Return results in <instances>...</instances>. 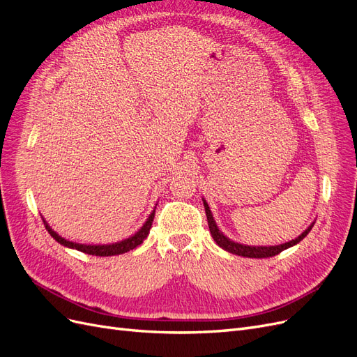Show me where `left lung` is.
Here are the masks:
<instances>
[{"mask_svg": "<svg viewBox=\"0 0 357 357\" xmlns=\"http://www.w3.org/2000/svg\"><path fill=\"white\" fill-rule=\"evenodd\" d=\"M202 202H204V208H205V214H207V220H208V228H210V232H211V236L213 240L215 241V244H218L219 247H222L223 250L229 252L232 255H238V256H243V257H255V259H261V257H271V256H275L278 253H282L283 250H286V248L289 247H294L296 245L299 241H302L305 238V236L308 235V232L311 231L312 226H314L316 222H312L308 228L302 232L301 235H298L295 240L291 241H287L284 244H278V245H247V244H241V243H235L232 241L231 238H228L220 229L219 226L215 225V220L213 218V213L208 207L207 201H205L202 198Z\"/></svg>", "mask_w": 357, "mask_h": 357, "instance_id": "left-lung-1", "label": "left lung"}]
</instances>
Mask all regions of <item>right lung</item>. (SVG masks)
I'll use <instances>...</instances> for the list:
<instances>
[{
    "instance_id": "obj_1",
    "label": "right lung",
    "mask_w": 357,
    "mask_h": 357,
    "mask_svg": "<svg viewBox=\"0 0 357 357\" xmlns=\"http://www.w3.org/2000/svg\"><path fill=\"white\" fill-rule=\"evenodd\" d=\"M153 218H155V210L149 214V218L144 222V225L134 235L128 236V238H125L122 241L112 243V244H80V243H74V241L66 240L58 232L53 231L50 228V225L45 219H43V222H45L46 229L53 236V240H56L63 247L75 248V250L83 252L86 255H93V256H116V255H123V253H126L129 250H134L135 247H138L139 244H142L147 238V235L150 232V228H152Z\"/></svg>"
}]
</instances>
